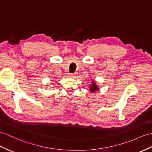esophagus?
Here are the masks:
<instances>
[{
	"label": "esophagus",
	"mask_w": 152,
	"mask_h": 152,
	"mask_svg": "<svg viewBox=\"0 0 152 152\" xmlns=\"http://www.w3.org/2000/svg\"><path fill=\"white\" fill-rule=\"evenodd\" d=\"M77 75V73H70V77H75Z\"/></svg>",
	"instance_id": "obj_1"
}]
</instances>
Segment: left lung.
I'll return each mask as SVG.
<instances>
[{"label": "left lung", "mask_w": 152, "mask_h": 152, "mask_svg": "<svg viewBox=\"0 0 152 152\" xmlns=\"http://www.w3.org/2000/svg\"><path fill=\"white\" fill-rule=\"evenodd\" d=\"M90 91L91 92H92V93H94V92H95L96 90H98L99 88L97 86V84H96V83L95 82H93L92 83V84H91V86L90 88Z\"/></svg>", "instance_id": "left-lung-1"}]
</instances>
